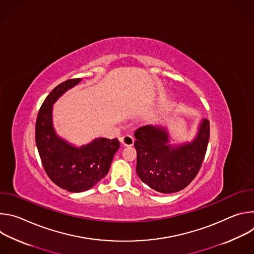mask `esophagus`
Segmentation results:
<instances>
[{
	"label": "esophagus",
	"instance_id": "1",
	"mask_svg": "<svg viewBox=\"0 0 254 254\" xmlns=\"http://www.w3.org/2000/svg\"><path fill=\"white\" fill-rule=\"evenodd\" d=\"M133 141H134L133 137L131 135H129V134H127V135L121 137V142L124 144V146H127V147L132 146Z\"/></svg>",
	"mask_w": 254,
	"mask_h": 254
}]
</instances>
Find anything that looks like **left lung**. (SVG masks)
<instances>
[{
	"label": "left lung",
	"mask_w": 254,
	"mask_h": 254,
	"mask_svg": "<svg viewBox=\"0 0 254 254\" xmlns=\"http://www.w3.org/2000/svg\"><path fill=\"white\" fill-rule=\"evenodd\" d=\"M210 124L204 120L191 143L172 148L165 129L147 126L134 131L136 174L144 184L164 194L185 189L201 169L209 141Z\"/></svg>",
	"instance_id": "1"
}]
</instances>
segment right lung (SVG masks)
I'll return each instance as SVG.
<instances>
[{
    "label": "right lung",
    "instance_id": "obj_1",
    "mask_svg": "<svg viewBox=\"0 0 254 254\" xmlns=\"http://www.w3.org/2000/svg\"><path fill=\"white\" fill-rule=\"evenodd\" d=\"M81 79L72 78L58 84L42 103L35 127V140L42 166L50 180L69 192H83L105 177L120 149L118 138L100 137L79 149L59 138L52 127V105L67 89Z\"/></svg>",
    "mask_w": 254,
    "mask_h": 254
}]
</instances>
